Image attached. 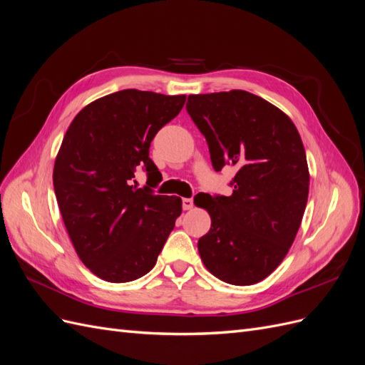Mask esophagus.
Returning a JSON list of instances; mask_svg holds the SVG:
<instances>
[{"label":"esophagus","mask_w":365,"mask_h":365,"mask_svg":"<svg viewBox=\"0 0 365 365\" xmlns=\"http://www.w3.org/2000/svg\"><path fill=\"white\" fill-rule=\"evenodd\" d=\"M182 208L184 210H192L193 208V200H192V197H182Z\"/></svg>","instance_id":"1"}]
</instances>
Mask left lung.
<instances>
[{"instance_id": "left-lung-1", "label": "left lung", "mask_w": 365, "mask_h": 365, "mask_svg": "<svg viewBox=\"0 0 365 365\" xmlns=\"http://www.w3.org/2000/svg\"><path fill=\"white\" fill-rule=\"evenodd\" d=\"M185 109L213 169L236 168L233 193L196 201L212 217L200 256L219 280L257 283L282 263L302 224L309 170L300 134L279 108L242 90L189 96Z\"/></svg>"}]
</instances>
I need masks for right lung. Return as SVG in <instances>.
Wrapping results in <instances>:
<instances>
[{
    "label": "right lung",
    "mask_w": 365,
    "mask_h": 365,
    "mask_svg": "<svg viewBox=\"0 0 365 365\" xmlns=\"http://www.w3.org/2000/svg\"><path fill=\"white\" fill-rule=\"evenodd\" d=\"M185 96L123 90L74 117L54 161L53 185L77 256L97 277L137 280L155 267L181 215V197L155 195L160 172L150 141L184 106ZM150 186L138 190L135 170Z\"/></svg>",
    "instance_id": "right-lung-1"
}]
</instances>
